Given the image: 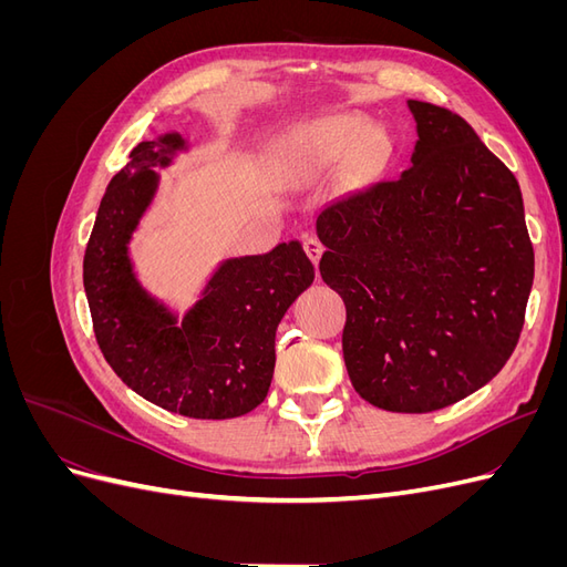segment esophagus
Returning a JSON list of instances; mask_svg holds the SVG:
<instances>
[{
  "mask_svg": "<svg viewBox=\"0 0 567 567\" xmlns=\"http://www.w3.org/2000/svg\"><path fill=\"white\" fill-rule=\"evenodd\" d=\"M302 248H305L307 257H310V260H312L315 265H319V257H321V252H323V246H321L319 238H315V236H307L305 241H302Z\"/></svg>",
  "mask_w": 567,
  "mask_h": 567,
  "instance_id": "obj_1",
  "label": "esophagus"
}]
</instances>
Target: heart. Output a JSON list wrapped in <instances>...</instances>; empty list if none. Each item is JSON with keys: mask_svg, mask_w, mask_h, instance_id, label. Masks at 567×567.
<instances>
[{"mask_svg": "<svg viewBox=\"0 0 567 567\" xmlns=\"http://www.w3.org/2000/svg\"><path fill=\"white\" fill-rule=\"evenodd\" d=\"M383 158V144L371 136L362 115H331L288 136L281 146V165L288 179L310 184L348 163L350 175L369 177Z\"/></svg>", "mask_w": 567, "mask_h": 567, "instance_id": "heart-1", "label": "heart"}]
</instances>
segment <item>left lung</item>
Segmentation results:
<instances>
[{"instance_id":"obj_1","label":"left lung","mask_w":567,"mask_h":567,"mask_svg":"<svg viewBox=\"0 0 567 567\" xmlns=\"http://www.w3.org/2000/svg\"><path fill=\"white\" fill-rule=\"evenodd\" d=\"M419 140L392 179L317 215L319 271L346 302L342 357L362 398L400 414L489 383L535 279L518 179L461 115L409 99Z\"/></svg>"}]
</instances>
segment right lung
Here are the masks:
<instances>
[{
  "label": "right lung",
  "mask_w": 567,
  "mask_h": 567,
  "mask_svg": "<svg viewBox=\"0 0 567 567\" xmlns=\"http://www.w3.org/2000/svg\"><path fill=\"white\" fill-rule=\"evenodd\" d=\"M192 142L179 132L140 142L101 198L84 252V293L111 369L156 406L188 419H236L267 398L274 338L286 310L315 281L300 241L225 257L184 317L134 269L130 244L158 196L161 175Z\"/></svg>",
  "instance_id": "obj_1"
}]
</instances>
